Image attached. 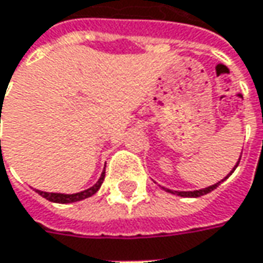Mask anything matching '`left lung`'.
Listing matches in <instances>:
<instances>
[{
    "instance_id": "8db88e82",
    "label": "left lung",
    "mask_w": 263,
    "mask_h": 263,
    "mask_svg": "<svg viewBox=\"0 0 263 263\" xmlns=\"http://www.w3.org/2000/svg\"><path fill=\"white\" fill-rule=\"evenodd\" d=\"M237 166H239V163H237L234 167H237ZM234 170H236V168H233V172H234ZM233 172H231V173H233ZM230 175H229V176H230ZM227 177H226V179H227ZM221 182H218V183H215V185H213V186H208V187H205V189H199V191H191V192H177V191H170V189H166V191H167V192H170V194L179 195V196H186V198H198V196H202V195H206V194H210V192H213L214 189L220 185Z\"/></svg>"
}]
</instances>
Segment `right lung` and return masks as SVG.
Listing matches in <instances>:
<instances>
[{
  "label": "right lung",
  "instance_id": "add662e5",
  "mask_svg": "<svg viewBox=\"0 0 263 263\" xmlns=\"http://www.w3.org/2000/svg\"><path fill=\"white\" fill-rule=\"evenodd\" d=\"M104 180V172L102 173V176L100 179L97 180V183L95 186H91V187H88L87 191H83V192H78V194H71V195H65V194H49V192H42V191H36L37 194L43 196V198H46L48 201L50 202H57V204H71V202H77V201H81V199H86L88 196H91V195H95L99 189H100V186L103 183Z\"/></svg>",
  "mask_w": 263,
  "mask_h": 263
}]
</instances>
